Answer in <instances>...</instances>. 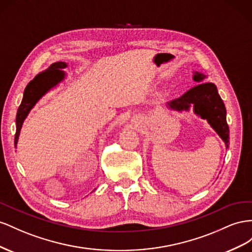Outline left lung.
Instances as JSON below:
<instances>
[{"label":"left lung","mask_w":252,"mask_h":252,"mask_svg":"<svg viewBox=\"0 0 252 252\" xmlns=\"http://www.w3.org/2000/svg\"><path fill=\"white\" fill-rule=\"evenodd\" d=\"M205 78L204 75L196 73L193 79L199 82ZM171 109L177 111L189 110L190 104L193 105L194 112L203 119H207L221 139L226 147L229 142V126L226 120V107L219 95L218 89L213 83H199L185 94L172 100L168 103Z\"/></svg>","instance_id":"8db88e82"}]
</instances>
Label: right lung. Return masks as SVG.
<instances>
[{
	"instance_id": "right-lung-1",
	"label": "right lung",
	"mask_w": 252,
	"mask_h": 252,
	"mask_svg": "<svg viewBox=\"0 0 252 252\" xmlns=\"http://www.w3.org/2000/svg\"><path fill=\"white\" fill-rule=\"evenodd\" d=\"M64 67H66L65 62H56L52 64V65L48 67V69L38 74L30 83L27 84L24 91L22 102H21L17 112V130L16 135H14V146H17L21 127H22L23 121L26 118L27 114L30 113L35 102H37L50 88H53L54 85L60 82L64 78V73L61 70V68Z\"/></svg>"
}]
</instances>
